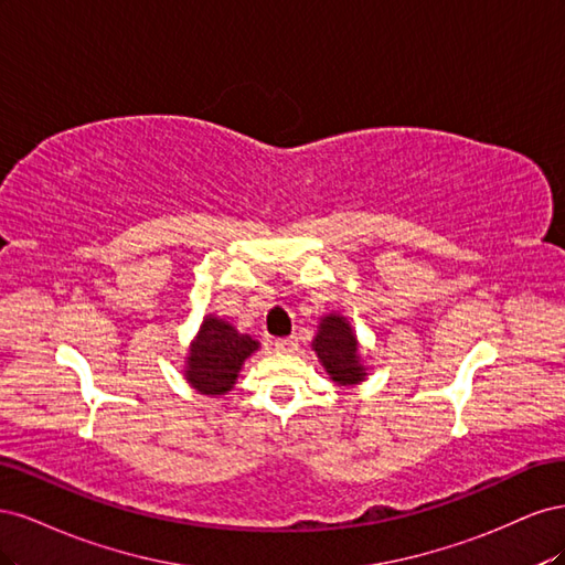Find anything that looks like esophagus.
Returning <instances> with one entry per match:
<instances>
[{
    "mask_svg": "<svg viewBox=\"0 0 565 565\" xmlns=\"http://www.w3.org/2000/svg\"><path fill=\"white\" fill-rule=\"evenodd\" d=\"M273 347H276L282 353L295 351L297 349V337H280V339H276V344H273Z\"/></svg>",
    "mask_w": 565,
    "mask_h": 565,
    "instance_id": "esophagus-1",
    "label": "esophagus"
}]
</instances>
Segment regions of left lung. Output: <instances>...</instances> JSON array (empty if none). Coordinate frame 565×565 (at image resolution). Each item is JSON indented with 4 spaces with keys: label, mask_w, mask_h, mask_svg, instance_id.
<instances>
[{
    "label": "left lung",
    "mask_w": 565,
    "mask_h": 565,
    "mask_svg": "<svg viewBox=\"0 0 565 565\" xmlns=\"http://www.w3.org/2000/svg\"><path fill=\"white\" fill-rule=\"evenodd\" d=\"M313 349L332 382L347 386L358 384L365 377L361 363H358V341L347 318L324 316Z\"/></svg>",
    "instance_id": "8db88e82"
}]
</instances>
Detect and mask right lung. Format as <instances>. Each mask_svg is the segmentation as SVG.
Listing matches in <instances>:
<instances>
[{"mask_svg":"<svg viewBox=\"0 0 565 565\" xmlns=\"http://www.w3.org/2000/svg\"><path fill=\"white\" fill-rule=\"evenodd\" d=\"M256 349L259 344L252 337L237 334L233 324L210 316L191 347L185 377L200 393L221 396L233 388L245 358Z\"/></svg>","mask_w":565,"mask_h":565,"instance_id":"add662e5","label":"right lung"}]
</instances>
